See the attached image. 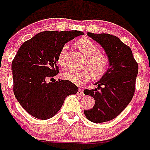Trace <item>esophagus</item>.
Segmentation results:
<instances>
[{
    "label": "esophagus",
    "mask_w": 150,
    "mask_h": 150,
    "mask_svg": "<svg viewBox=\"0 0 150 150\" xmlns=\"http://www.w3.org/2000/svg\"><path fill=\"white\" fill-rule=\"evenodd\" d=\"M77 95H79V96H84V93H83V90L81 89V88H79L77 91Z\"/></svg>",
    "instance_id": "obj_1"
}]
</instances>
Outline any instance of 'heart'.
<instances>
[{
    "label": "heart",
    "mask_w": 150,
    "mask_h": 150,
    "mask_svg": "<svg viewBox=\"0 0 150 150\" xmlns=\"http://www.w3.org/2000/svg\"><path fill=\"white\" fill-rule=\"evenodd\" d=\"M76 44L87 58L84 64L85 69L80 71L68 70L64 73L63 77L74 84L80 86L88 82L92 76L97 79L104 76L110 67L109 57L101 53L98 46L88 38L79 39ZM66 49L67 46L64 45L58 55V63L62 67L66 65L64 60Z\"/></svg>",
    "instance_id": "b5f03b06"
}]
</instances>
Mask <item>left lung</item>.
Returning a JSON list of instances; mask_svg holds the SVG:
<instances>
[{"label":"left lung","mask_w":150,"mask_h":150,"mask_svg":"<svg viewBox=\"0 0 150 150\" xmlns=\"http://www.w3.org/2000/svg\"><path fill=\"white\" fill-rule=\"evenodd\" d=\"M98 43L110 59V67L95 89H85L84 94L95 99L93 108L84 111L89 121H110L121 113L132 100L135 91L138 64L130 47L120 38L109 34L87 33Z\"/></svg>","instance_id":"left-lung-1"}]
</instances>
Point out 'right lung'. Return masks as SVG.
<instances>
[{
	"instance_id": "add662e5",
	"label": "right lung",
	"mask_w": 150,
	"mask_h": 150,
	"mask_svg": "<svg viewBox=\"0 0 150 150\" xmlns=\"http://www.w3.org/2000/svg\"><path fill=\"white\" fill-rule=\"evenodd\" d=\"M84 33L79 30H46L25 41L12 62L13 92L30 115L49 120L63 105L64 99L77 93L76 85L68 80L55 81L59 74L58 55L66 43ZM49 79L53 81L47 83Z\"/></svg>"
}]
</instances>
